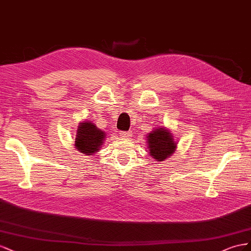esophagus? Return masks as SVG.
I'll return each mask as SVG.
<instances>
[{"label": "esophagus", "instance_id": "esophagus-1", "mask_svg": "<svg viewBox=\"0 0 251 251\" xmlns=\"http://www.w3.org/2000/svg\"><path fill=\"white\" fill-rule=\"evenodd\" d=\"M120 137H121L122 139H130V138L132 137V132H131V131H128V132H126V131H121V132H120Z\"/></svg>", "mask_w": 251, "mask_h": 251}]
</instances>
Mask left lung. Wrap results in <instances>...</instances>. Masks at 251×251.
I'll list each match as a JSON object with an SVG mask.
<instances>
[{"mask_svg": "<svg viewBox=\"0 0 251 251\" xmlns=\"http://www.w3.org/2000/svg\"><path fill=\"white\" fill-rule=\"evenodd\" d=\"M147 148L149 155L156 162H163L168 160L175 153L177 146V141L175 140L174 134L167 127L160 126L148 133Z\"/></svg>", "mask_w": 251, "mask_h": 251, "instance_id": "obj_1", "label": "left lung"}]
</instances>
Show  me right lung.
<instances>
[{"mask_svg": "<svg viewBox=\"0 0 251 251\" xmlns=\"http://www.w3.org/2000/svg\"><path fill=\"white\" fill-rule=\"evenodd\" d=\"M106 133L90 121H82L77 126L75 146L85 155L96 154L103 146Z\"/></svg>", "mask_w": 251, "mask_h": 251, "instance_id": "right-lung-1", "label": "right lung"}]
</instances>
